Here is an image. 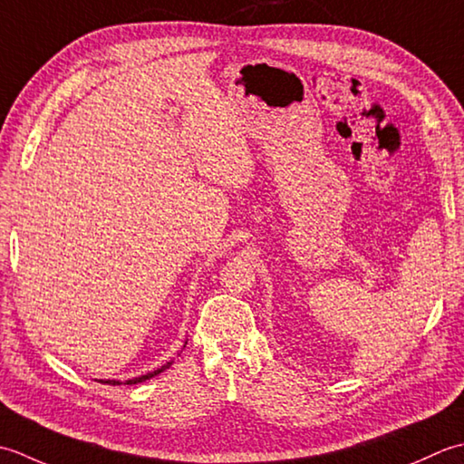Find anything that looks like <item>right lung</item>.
Segmentation results:
<instances>
[{"instance_id":"add662e5","label":"right lung","mask_w":464,"mask_h":464,"mask_svg":"<svg viewBox=\"0 0 464 464\" xmlns=\"http://www.w3.org/2000/svg\"><path fill=\"white\" fill-rule=\"evenodd\" d=\"M172 364V362H168V364H164L162 368H158V371H154V372H148V374H141V376H138V378H130V381H126L124 384H136V382H144V381H148V378H152V376H156V374H160V372H164L166 368ZM100 382H106V384H121L120 381H100Z\"/></svg>"}]
</instances>
